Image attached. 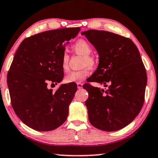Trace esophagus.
<instances>
[{
    "label": "esophagus",
    "mask_w": 158,
    "mask_h": 158,
    "mask_svg": "<svg viewBox=\"0 0 158 158\" xmlns=\"http://www.w3.org/2000/svg\"><path fill=\"white\" fill-rule=\"evenodd\" d=\"M82 86H83V84H81V83H80V82H78V83H77V87H78V89L82 88Z\"/></svg>",
    "instance_id": "1"
}]
</instances>
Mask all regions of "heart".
Instances as JSON below:
<instances>
[{
  "label": "heart",
  "mask_w": 158,
  "mask_h": 158,
  "mask_svg": "<svg viewBox=\"0 0 158 158\" xmlns=\"http://www.w3.org/2000/svg\"><path fill=\"white\" fill-rule=\"evenodd\" d=\"M72 49L75 52H77L79 55L84 56L82 65L84 68L83 69L79 70V71H72L69 73L65 77V80L66 82H81L88 77L89 74V68H93L96 65V60L94 58L93 56L90 55V54L93 52V47L92 45L88 41L85 39H80L77 41L72 46ZM69 57L66 53H64L62 56L61 60V67L63 71L66 72L69 71Z\"/></svg>",
  "instance_id": "obj_1"
}]
</instances>
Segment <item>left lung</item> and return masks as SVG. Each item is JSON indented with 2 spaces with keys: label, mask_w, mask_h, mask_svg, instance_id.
<instances>
[{
  "label": "left lung",
  "mask_w": 158,
  "mask_h": 158,
  "mask_svg": "<svg viewBox=\"0 0 158 158\" xmlns=\"http://www.w3.org/2000/svg\"><path fill=\"white\" fill-rule=\"evenodd\" d=\"M95 48L99 64L89 81L103 84L106 89L85 84V101L89 123L104 131H119L139 114L144 102L147 73L140 53L128 38L104 31L81 32Z\"/></svg>",
  "instance_id": "left-lung-1"
}]
</instances>
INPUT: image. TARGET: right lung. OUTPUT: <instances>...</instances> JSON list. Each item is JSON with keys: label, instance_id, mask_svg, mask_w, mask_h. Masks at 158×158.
<instances>
[{"label": "right lung", "instance_id": "obj_1", "mask_svg": "<svg viewBox=\"0 0 158 158\" xmlns=\"http://www.w3.org/2000/svg\"><path fill=\"white\" fill-rule=\"evenodd\" d=\"M80 27L52 30L24 39L16 52L7 76L11 103L17 117L38 131L60 126L77 90L74 84H63L57 90L48 84L63 80L62 56L65 46Z\"/></svg>", "mask_w": 158, "mask_h": 158}]
</instances>
